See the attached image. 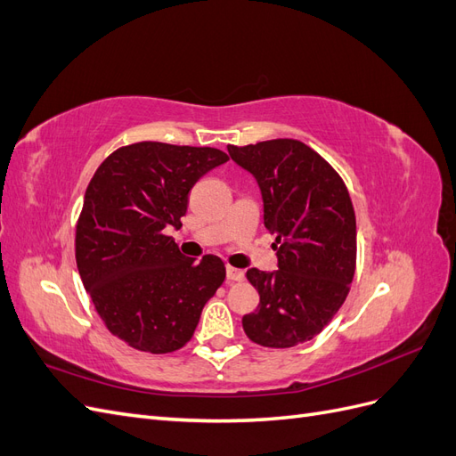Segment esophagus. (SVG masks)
Wrapping results in <instances>:
<instances>
[{
  "mask_svg": "<svg viewBox=\"0 0 456 456\" xmlns=\"http://www.w3.org/2000/svg\"><path fill=\"white\" fill-rule=\"evenodd\" d=\"M226 280L228 281H241L243 280V272L233 268V266H226Z\"/></svg>",
  "mask_w": 456,
  "mask_h": 456,
  "instance_id": "1",
  "label": "esophagus"
}]
</instances>
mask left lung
Instances as JSON below:
<instances>
[{
	"mask_svg": "<svg viewBox=\"0 0 456 456\" xmlns=\"http://www.w3.org/2000/svg\"><path fill=\"white\" fill-rule=\"evenodd\" d=\"M249 171L265 201V226L275 233L278 270H247L260 295L243 330L266 348L312 340L346 300L355 272V213L340 175L295 139L228 146Z\"/></svg>",
	"mask_w": 456,
	"mask_h": 456,
	"instance_id": "8db88e82",
	"label": "left lung"
}]
</instances>
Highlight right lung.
<instances>
[{"label": "right lung", "instance_id": "obj_1", "mask_svg": "<svg viewBox=\"0 0 456 456\" xmlns=\"http://www.w3.org/2000/svg\"><path fill=\"white\" fill-rule=\"evenodd\" d=\"M226 161L216 148L146 141L112 151L91 178L76 226L77 270L110 333L134 350L183 348L226 278L218 256L196 262L167 236L183 226L190 190Z\"/></svg>", "mask_w": 456, "mask_h": 456}]
</instances>
